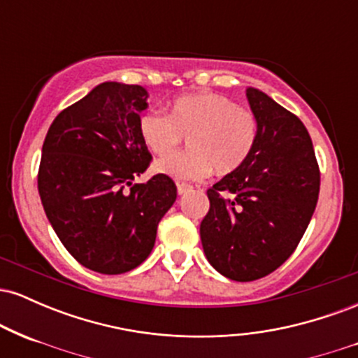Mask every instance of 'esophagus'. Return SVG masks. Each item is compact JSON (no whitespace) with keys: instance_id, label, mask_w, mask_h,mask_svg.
Masks as SVG:
<instances>
[{"instance_id":"esophagus-1","label":"esophagus","mask_w":358,"mask_h":358,"mask_svg":"<svg viewBox=\"0 0 358 358\" xmlns=\"http://www.w3.org/2000/svg\"><path fill=\"white\" fill-rule=\"evenodd\" d=\"M176 190H178L180 195H183V193H187V192L192 190V185H188V183H176Z\"/></svg>"}]
</instances>
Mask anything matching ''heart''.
Listing matches in <instances>:
<instances>
[{
    "instance_id": "b5f03b06",
    "label": "heart",
    "mask_w": 358,
    "mask_h": 358,
    "mask_svg": "<svg viewBox=\"0 0 358 358\" xmlns=\"http://www.w3.org/2000/svg\"><path fill=\"white\" fill-rule=\"evenodd\" d=\"M139 134L155 155H168L188 138L187 153L156 162L155 170L176 180H202L239 170L252 155L259 121L252 110L213 92L187 94L171 102L170 113L151 109L139 117Z\"/></svg>"
}]
</instances>
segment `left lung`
Here are the masks:
<instances>
[{"label": "left lung", "instance_id": "1", "mask_svg": "<svg viewBox=\"0 0 358 358\" xmlns=\"http://www.w3.org/2000/svg\"><path fill=\"white\" fill-rule=\"evenodd\" d=\"M259 138L239 170L208 188L200 224L208 262L232 281H256L298 248L320 193V168L305 124L268 94L249 87Z\"/></svg>", "mask_w": 358, "mask_h": 358}]
</instances>
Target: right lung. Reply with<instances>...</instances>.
<instances>
[{
  "instance_id": "1",
  "label": "right lung",
  "mask_w": 358,
  "mask_h": 358,
  "mask_svg": "<svg viewBox=\"0 0 358 358\" xmlns=\"http://www.w3.org/2000/svg\"><path fill=\"white\" fill-rule=\"evenodd\" d=\"M141 85L104 82L53 119L38 168V193L64 248L87 269L122 274L153 250L176 185L145 173L151 155L139 134L148 108Z\"/></svg>"
}]
</instances>
